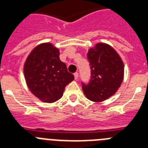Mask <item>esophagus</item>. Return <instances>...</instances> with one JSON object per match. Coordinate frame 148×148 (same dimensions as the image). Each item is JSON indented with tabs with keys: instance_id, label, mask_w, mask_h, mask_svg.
Returning a JSON list of instances; mask_svg holds the SVG:
<instances>
[{
	"instance_id": "1",
	"label": "esophagus",
	"mask_w": 148,
	"mask_h": 148,
	"mask_svg": "<svg viewBox=\"0 0 148 148\" xmlns=\"http://www.w3.org/2000/svg\"><path fill=\"white\" fill-rule=\"evenodd\" d=\"M74 77H75V80H76V79H78V73H74Z\"/></svg>"
}]
</instances>
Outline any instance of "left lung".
Here are the masks:
<instances>
[{
    "label": "left lung",
    "mask_w": 148,
    "mask_h": 148,
    "mask_svg": "<svg viewBox=\"0 0 148 148\" xmlns=\"http://www.w3.org/2000/svg\"><path fill=\"white\" fill-rule=\"evenodd\" d=\"M91 79L82 83L84 93L89 100L101 102L114 95L124 78V63L109 44L98 43L87 53Z\"/></svg>",
    "instance_id": "obj_1"
}]
</instances>
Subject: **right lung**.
I'll use <instances>...</instances> for the list:
<instances>
[{
    "mask_svg": "<svg viewBox=\"0 0 148 148\" xmlns=\"http://www.w3.org/2000/svg\"><path fill=\"white\" fill-rule=\"evenodd\" d=\"M59 54V49L53 44L43 43L32 49L24 63L27 87L44 102L53 103L61 99L65 87L74 79Z\"/></svg>",
    "mask_w": 148,
    "mask_h": 148,
    "instance_id": "right-lung-1",
    "label": "right lung"
}]
</instances>
